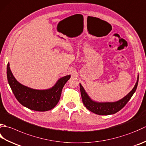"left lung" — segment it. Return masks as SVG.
<instances>
[{
    "label": "left lung",
    "instance_id": "left-lung-1",
    "mask_svg": "<svg viewBox=\"0 0 146 146\" xmlns=\"http://www.w3.org/2000/svg\"><path fill=\"white\" fill-rule=\"evenodd\" d=\"M139 82V76L137 77V80L135 86L133 89L128 93L127 95L124 97L123 98L119 100L118 101L114 102H98L92 101L87 94L85 92L84 87L80 84V92L82 96V102L85 106L87 109L97 115H113L121 110L129 100L132 98L133 94L135 93L137 89Z\"/></svg>",
    "mask_w": 146,
    "mask_h": 146
}]
</instances>
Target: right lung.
Here are the masks:
<instances>
[{"mask_svg":"<svg viewBox=\"0 0 146 146\" xmlns=\"http://www.w3.org/2000/svg\"><path fill=\"white\" fill-rule=\"evenodd\" d=\"M7 77L11 90L20 104L31 110L47 111L52 110L58 103L62 88L71 76L62 77L53 87L49 89H33L16 80L10 70L9 63H8Z\"/></svg>","mask_w":146,"mask_h":146,"instance_id":"right-lung-1","label":"right lung"}]
</instances>
